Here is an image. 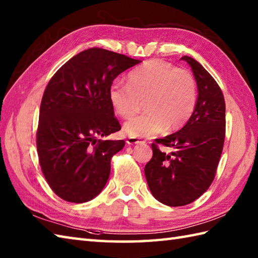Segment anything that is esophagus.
<instances>
[{"instance_id": "1", "label": "esophagus", "mask_w": 258, "mask_h": 258, "mask_svg": "<svg viewBox=\"0 0 258 258\" xmlns=\"http://www.w3.org/2000/svg\"><path fill=\"white\" fill-rule=\"evenodd\" d=\"M126 143L128 145H134V144H139V143H144V141H142L140 139H134V138H128L126 140Z\"/></svg>"}]
</instances>
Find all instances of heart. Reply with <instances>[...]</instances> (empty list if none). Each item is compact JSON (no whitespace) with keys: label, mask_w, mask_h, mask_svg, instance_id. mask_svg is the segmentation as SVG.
<instances>
[{"label":"heart","mask_w":258,"mask_h":258,"mask_svg":"<svg viewBox=\"0 0 258 258\" xmlns=\"http://www.w3.org/2000/svg\"><path fill=\"white\" fill-rule=\"evenodd\" d=\"M108 101L119 117L130 118L140 111L146 113L123 126L131 138H149L166 130L182 127L193 114L197 101L194 76L162 59H151L131 71L127 85L114 82L108 89Z\"/></svg>","instance_id":"heart-1"}]
</instances>
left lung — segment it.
I'll use <instances>...</instances> for the list:
<instances>
[{
    "label": "left lung",
    "instance_id": "obj_1",
    "mask_svg": "<svg viewBox=\"0 0 258 258\" xmlns=\"http://www.w3.org/2000/svg\"><path fill=\"white\" fill-rule=\"evenodd\" d=\"M186 61L197 84L196 106L178 132L155 140L153 156L144 172L151 193L167 206H184L210 187L215 177L225 140V101L221 87L202 65L189 56ZM172 147L166 155L158 144Z\"/></svg>",
    "mask_w": 258,
    "mask_h": 258
}]
</instances>
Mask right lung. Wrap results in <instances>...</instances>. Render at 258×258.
Wrapping results in <instances>:
<instances>
[{
	"instance_id": "obj_1",
	"label": "right lung",
	"mask_w": 258,
	"mask_h": 258,
	"mask_svg": "<svg viewBox=\"0 0 258 258\" xmlns=\"http://www.w3.org/2000/svg\"><path fill=\"white\" fill-rule=\"evenodd\" d=\"M140 59L92 47L73 56L48 82L36 132L38 162L58 197L71 203L94 199L105 186L111 158L123 140H103L120 125L108 101L117 76Z\"/></svg>"
}]
</instances>
